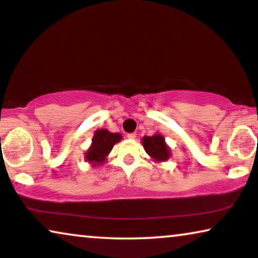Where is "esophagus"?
Listing matches in <instances>:
<instances>
[{
  "instance_id": "obj_1",
  "label": "esophagus",
  "mask_w": 258,
  "mask_h": 258,
  "mask_svg": "<svg viewBox=\"0 0 258 258\" xmlns=\"http://www.w3.org/2000/svg\"><path fill=\"white\" fill-rule=\"evenodd\" d=\"M127 138H128V139H136L137 138V133L136 132L128 133V135H127Z\"/></svg>"
}]
</instances>
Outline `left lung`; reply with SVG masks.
<instances>
[{"instance_id": "obj_1", "label": "left lung", "mask_w": 258, "mask_h": 258, "mask_svg": "<svg viewBox=\"0 0 258 258\" xmlns=\"http://www.w3.org/2000/svg\"><path fill=\"white\" fill-rule=\"evenodd\" d=\"M143 145L147 154L157 161H165L170 158V150L165 144L163 136L154 135L152 137H144Z\"/></svg>"}]
</instances>
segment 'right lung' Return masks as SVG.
I'll list each match as a JSON object with an SVG mask.
<instances>
[{
  "instance_id": "add662e5",
  "label": "right lung",
  "mask_w": 258,
  "mask_h": 258,
  "mask_svg": "<svg viewBox=\"0 0 258 258\" xmlns=\"http://www.w3.org/2000/svg\"><path fill=\"white\" fill-rule=\"evenodd\" d=\"M121 140V135L108 132L107 130H98L95 131L92 146L86 153V160L93 165L102 164L111 152L115 143Z\"/></svg>"
}]
</instances>
